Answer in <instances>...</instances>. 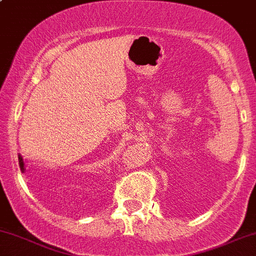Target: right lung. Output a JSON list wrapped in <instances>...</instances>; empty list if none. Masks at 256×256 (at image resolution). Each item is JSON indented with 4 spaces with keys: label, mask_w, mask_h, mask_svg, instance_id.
I'll use <instances>...</instances> for the list:
<instances>
[{
    "label": "right lung",
    "mask_w": 256,
    "mask_h": 256,
    "mask_svg": "<svg viewBox=\"0 0 256 256\" xmlns=\"http://www.w3.org/2000/svg\"><path fill=\"white\" fill-rule=\"evenodd\" d=\"M18 158H19V166H20V169H22V171H24V169H25V164H24V160H23V156H20V154H19L18 156Z\"/></svg>",
    "instance_id": "add662e5"
}]
</instances>
